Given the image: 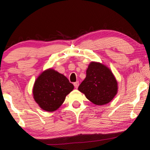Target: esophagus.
Wrapping results in <instances>:
<instances>
[{"instance_id":"34e87169","label":"esophagus","mask_w":150,"mask_h":150,"mask_svg":"<svg viewBox=\"0 0 150 150\" xmlns=\"http://www.w3.org/2000/svg\"><path fill=\"white\" fill-rule=\"evenodd\" d=\"M73 85H74L75 87L76 88H77L78 87H79V81H77V82H75V83H73Z\"/></svg>"}]
</instances>
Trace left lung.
Masks as SVG:
<instances>
[{"mask_svg":"<svg viewBox=\"0 0 150 150\" xmlns=\"http://www.w3.org/2000/svg\"><path fill=\"white\" fill-rule=\"evenodd\" d=\"M78 89L87 99L97 105L107 104L117 93V82L111 71L99 63L92 62L87 69V76Z\"/></svg>","mask_w":150,"mask_h":150,"instance_id":"obj_1","label":"left lung"}]
</instances>
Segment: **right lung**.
Here are the masks:
<instances>
[{"instance_id":"right-lung-1","label":"right lung","mask_w":150,"mask_h":150,"mask_svg":"<svg viewBox=\"0 0 150 150\" xmlns=\"http://www.w3.org/2000/svg\"><path fill=\"white\" fill-rule=\"evenodd\" d=\"M74 86L64 75L52 69L45 71L35 81L34 98L43 110L52 112L64 102Z\"/></svg>"}]
</instances>
